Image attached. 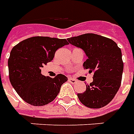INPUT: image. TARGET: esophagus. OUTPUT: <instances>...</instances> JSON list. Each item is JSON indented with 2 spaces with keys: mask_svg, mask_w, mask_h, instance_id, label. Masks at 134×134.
I'll list each match as a JSON object with an SVG mask.
<instances>
[{
  "mask_svg": "<svg viewBox=\"0 0 134 134\" xmlns=\"http://www.w3.org/2000/svg\"><path fill=\"white\" fill-rule=\"evenodd\" d=\"M68 80H69V82L72 83V84H75V83L77 82V80H75V79H73V78H69Z\"/></svg>",
  "mask_w": 134,
  "mask_h": 134,
  "instance_id": "esophagus-1",
  "label": "esophagus"
}]
</instances>
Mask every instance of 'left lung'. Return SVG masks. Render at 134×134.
<instances>
[{"mask_svg":"<svg viewBox=\"0 0 134 134\" xmlns=\"http://www.w3.org/2000/svg\"><path fill=\"white\" fill-rule=\"evenodd\" d=\"M87 56L83 67L94 72L93 82L87 85L84 93L77 94L83 104L92 109L104 107L114 99L121 83L124 62L117 44L112 40L93 33L67 39Z\"/></svg>","mask_w":134,"mask_h":134,"instance_id":"1","label":"left lung"}]
</instances>
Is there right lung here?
<instances>
[{
    "label": "right lung",
    "mask_w": 134,
    "mask_h": 134,
    "mask_svg": "<svg viewBox=\"0 0 134 134\" xmlns=\"http://www.w3.org/2000/svg\"><path fill=\"white\" fill-rule=\"evenodd\" d=\"M68 44L66 39L36 36L13 47L8 62L10 82L25 102L39 107L56 98L67 77L62 74L45 77L41 68L53 59L57 49Z\"/></svg>",
    "instance_id": "obj_1"
}]
</instances>
